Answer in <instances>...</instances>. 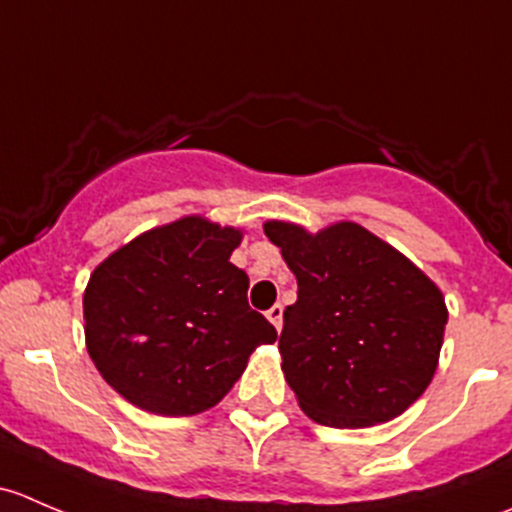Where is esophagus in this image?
I'll list each match as a JSON object with an SVG mask.
<instances>
[{"label":"esophagus","instance_id":"1","mask_svg":"<svg viewBox=\"0 0 512 512\" xmlns=\"http://www.w3.org/2000/svg\"><path fill=\"white\" fill-rule=\"evenodd\" d=\"M267 319H270V322L275 324L277 332H280L282 329V304H275L272 309H267Z\"/></svg>","mask_w":512,"mask_h":512}]
</instances>
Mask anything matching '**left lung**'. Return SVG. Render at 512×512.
Masks as SVG:
<instances>
[{
	"label": "left lung",
	"mask_w": 512,
	"mask_h": 512,
	"mask_svg": "<svg viewBox=\"0 0 512 512\" xmlns=\"http://www.w3.org/2000/svg\"><path fill=\"white\" fill-rule=\"evenodd\" d=\"M265 235L297 277L280 354L299 409L334 428L404 414L436 374L448 322L441 289L356 223L309 235L270 220Z\"/></svg>",
	"instance_id": "obj_1"
}]
</instances>
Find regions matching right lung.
<instances>
[{
	"mask_svg": "<svg viewBox=\"0 0 512 512\" xmlns=\"http://www.w3.org/2000/svg\"><path fill=\"white\" fill-rule=\"evenodd\" d=\"M242 232L200 215L108 255L84 292L86 349L108 386L160 416H195L232 389L277 329L247 304L230 262Z\"/></svg>",
	"mask_w": 512,
	"mask_h": 512,
	"instance_id": "1",
	"label": "right lung"
}]
</instances>
